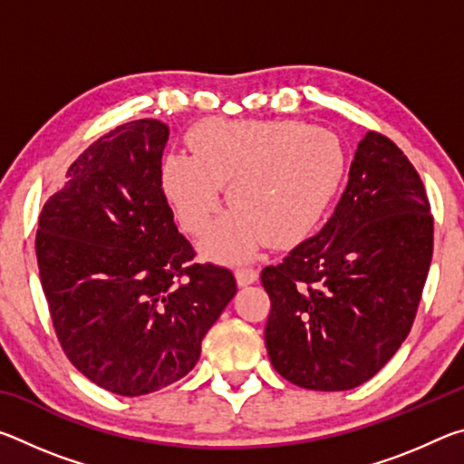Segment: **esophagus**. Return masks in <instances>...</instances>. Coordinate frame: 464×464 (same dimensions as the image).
<instances>
[{
  "label": "esophagus",
  "instance_id": "obj_1",
  "mask_svg": "<svg viewBox=\"0 0 464 464\" xmlns=\"http://www.w3.org/2000/svg\"><path fill=\"white\" fill-rule=\"evenodd\" d=\"M235 278H237L239 286H249L257 280V272L254 268H237L235 270Z\"/></svg>",
  "mask_w": 464,
  "mask_h": 464
}]
</instances>
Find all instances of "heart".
Listing matches in <instances>:
<instances>
[{"mask_svg": "<svg viewBox=\"0 0 464 464\" xmlns=\"http://www.w3.org/2000/svg\"><path fill=\"white\" fill-rule=\"evenodd\" d=\"M190 151L163 160L161 186L182 229L200 235L221 208L231 210L207 233L210 260H247L266 241L286 247L315 229L345 171L334 132L303 122L208 121L192 130Z\"/></svg>", "mask_w": 464, "mask_h": 464, "instance_id": "1", "label": "heart"}]
</instances>
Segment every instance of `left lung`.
Masks as SVG:
<instances>
[{"instance_id":"8db88e82","label":"left lung","mask_w":464,"mask_h":464,"mask_svg":"<svg viewBox=\"0 0 464 464\" xmlns=\"http://www.w3.org/2000/svg\"><path fill=\"white\" fill-rule=\"evenodd\" d=\"M434 221L418 171L391 139H360L348 184L315 237L262 272L266 348L296 387L348 391L410 334L426 285Z\"/></svg>"}]
</instances>
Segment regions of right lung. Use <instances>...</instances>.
<instances>
[{
  "instance_id": "obj_1",
  "label": "right lung",
  "mask_w": 464,
  "mask_h": 464,
  "mask_svg": "<svg viewBox=\"0 0 464 464\" xmlns=\"http://www.w3.org/2000/svg\"><path fill=\"white\" fill-rule=\"evenodd\" d=\"M168 139V124L153 119L102 137L38 218V270L63 350L83 376L122 397L190 372L237 293L231 270L188 264L194 249L161 188Z\"/></svg>"
}]
</instances>
